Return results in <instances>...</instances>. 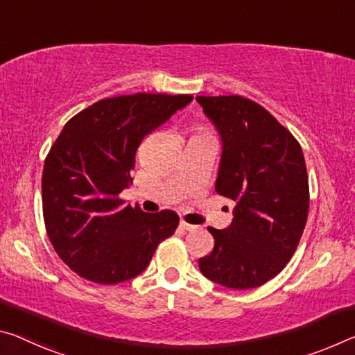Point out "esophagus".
<instances>
[{
  "label": "esophagus",
  "instance_id": "1",
  "mask_svg": "<svg viewBox=\"0 0 355 355\" xmlns=\"http://www.w3.org/2000/svg\"><path fill=\"white\" fill-rule=\"evenodd\" d=\"M180 227H183V229H187V230L198 229V226H194V224H189V223H187V221H180Z\"/></svg>",
  "mask_w": 355,
  "mask_h": 355
}]
</instances>
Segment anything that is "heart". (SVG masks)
Wrapping results in <instances>:
<instances>
[{
    "label": "heart",
    "instance_id": "1",
    "mask_svg": "<svg viewBox=\"0 0 355 355\" xmlns=\"http://www.w3.org/2000/svg\"><path fill=\"white\" fill-rule=\"evenodd\" d=\"M196 131H198V134H196V136H210V134L205 131L204 126H196Z\"/></svg>",
    "mask_w": 355,
    "mask_h": 355
}]
</instances>
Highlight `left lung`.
I'll list each match as a JSON object with an SVG mask.
<instances>
[{
	"instance_id": "8db88e82",
	"label": "left lung",
	"mask_w": 355,
	"mask_h": 355,
	"mask_svg": "<svg viewBox=\"0 0 355 355\" xmlns=\"http://www.w3.org/2000/svg\"><path fill=\"white\" fill-rule=\"evenodd\" d=\"M223 140L215 191L237 202L227 229L199 259L208 279L230 289L266 284L299 246L309 210L303 151L289 129L267 109L239 94L198 96Z\"/></svg>"
}]
</instances>
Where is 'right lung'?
I'll return each instance as SVG.
<instances>
[{
    "label": "right lung",
    "mask_w": 355,
    "mask_h": 355,
    "mask_svg": "<svg viewBox=\"0 0 355 355\" xmlns=\"http://www.w3.org/2000/svg\"><path fill=\"white\" fill-rule=\"evenodd\" d=\"M193 101L191 94L105 98L66 123L44 162V223L56 254L78 277L116 284L137 277L175 232V211L125 205L142 140Z\"/></svg>",
    "instance_id": "add662e5"
}]
</instances>
